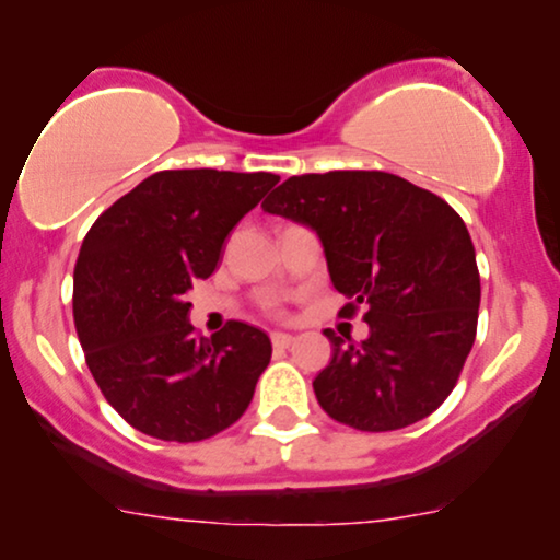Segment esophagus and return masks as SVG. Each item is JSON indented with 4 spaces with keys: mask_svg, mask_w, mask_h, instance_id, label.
<instances>
[{
    "mask_svg": "<svg viewBox=\"0 0 560 560\" xmlns=\"http://www.w3.org/2000/svg\"><path fill=\"white\" fill-rule=\"evenodd\" d=\"M292 341H294L292 334H284V331H273V334H271V345H273L276 349H287L289 345H292Z\"/></svg>",
    "mask_w": 560,
    "mask_h": 560,
    "instance_id": "esophagus-1",
    "label": "esophagus"
}]
</instances>
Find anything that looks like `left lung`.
<instances>
[{"instance_id":"1","label":"left lung","mask_w":560,"mask_h":560,"mask_svg":"<svg viewBox=\"0 0 560 560\" xmlns=\"http://www.w3.org/2000/svg\"><path fill=\"white\" fill-rule=\"evenodd\" d=\"M262 211L318 234L341 315L365 307L368 339L334 331L313 381L318 404L349 428L383 433L422 420L454 390L475 345L480 273L462 215L388 172L289 177Z\"/></svg>"}]
</instances>
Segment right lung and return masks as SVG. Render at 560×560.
I'll list each match as a JSON object with an SVG mask.
<instances>
[{"label":"right lung","instance_id":"right-lung-1","mask_svg":"<svg viewBox=\"0 0 560 560\" xmlns=\"http://www.w3.org/2000/svg\"><path fill=\"white\" fill-rule=\"evenodd\" d=\"M279 182L268 172L170 170L98 215L75 262L72 313L106 401L140 433L192 443L237 422L271 360L260 328L229 320L203 339L185 294Z\"/></svg>","mask_w":560,"mask_h":560}]
</instances>
